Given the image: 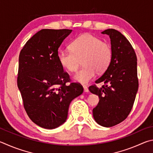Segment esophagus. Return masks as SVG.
Here are the masks:
<instances>
[{
    "label": "esophagus",
    "instance_id": "34e87169",
    "mask_svg": "<svg viewBox=\"0 0 153 153\" xmlns=\"http://www.w3.org/2000/svg\"><path fill=\"white\" fill-rule=\"evenodd\" d=\"M83 89H84V91L85 93L89 92V89H88V87L87 86H85V85H83Z\"/></svg>",
    "mask_w": 153,
    "mask_h": 153
}]
</instances>
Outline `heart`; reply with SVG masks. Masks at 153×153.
I'll list each match as a JSON object with an SVG mask.
<instances>
[{"label":"heart","mask_w":153,"mask_h":153,"mask_svg":"<svg viewBox=\"0 0 153 153\" xmlns=\"http://www.w3.org/2000/svg\"><path fill=\"white\" fill-rule=\"evenodd\" d=\"M71 51L58 53V61L62 68L71 72L77 71L82 61L83 67L76 72L75 81L86 84L94 78L97 71L102 73L108 68L112 58L111 48L108 43L90 33H84L72 41Z\"/></svg>","instance_id":"b5f03b06"}]
</instances>
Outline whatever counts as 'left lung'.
<instances>
[{"mask_svg":"<svg viewBox=\"0 0 153 153\" xmlns=\"http://www.w3.org/2000/svg\"><path fill=\"white\" fill-rule=\"evenodd\" d=\"M111 40L112 58L108 68L96 83L101 88L89 87L99 96L100 101L93 109L95 122L104 127H111L126 118L134 102L138 89L137 58L134 50L124 35L114 29L101 32Z\"/></svg>","mask_w":153,"mask_h":153,"instance_id":"8db88e82","label":"left lung"}]
</instances>
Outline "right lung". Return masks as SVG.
<instances>
[{
    "label": "right lung",
    "mask_w": 153,
    "mask_h": 153,
    "mask_svg": "<svg viewBox=\"0 0 153 153\" xmlns=\"http://www.w3.org/2000/svg\"><path fill=\"white\" fill-rule=\"evenodd\" d=\"M71 29H44L32 36L19 57L17 86L29 118L45 129L66 122L71 101L83 92L82 85L70 82L59 63L58 50Z\"/></svg>",
    "instance_id": "obj_1"
}]
</instances>
